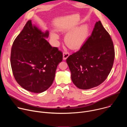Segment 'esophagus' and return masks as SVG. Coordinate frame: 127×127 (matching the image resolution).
<instances>
[{
    "mask_svg": "<svg viewBox=\"0 0 127 127\" xmlns=\"http://www.w3.org/2000/svg\"><path fill=\"white\" fill-rule=\"evenodd\" d=\"M69 56V54L67 52H65L63 53V60H66Z\"/></svg>",
    "mask_w": 127,
    "mask_h": 127,
    "instance_id": "obj_1",
    "label": "esophagus"
}]
</instances>
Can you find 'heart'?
<instances>
[{"mask_svg": "<svg viewBox=\"0 0 127 127\" xmlns=\"http://www.w3.org/2000/svg\"><path fill=\"white\" fill-rule=\"evenodd\" d=\"M88 27L86 25H84L70 32L66 35L65 42L71 48L77 49L85 43L88 38ZM51 36L54 40L59 39V36L55 33H52Z\"/></svg>", "mask_w": 127, "mask_h": 127, "instance_id": "1", "label": "heart"}]
</instances>
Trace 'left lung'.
Returning <instances> with one entry per match:
<instances>
[{"instance_id": "obj_1", "label": "left lung", "mask_w": 127, "mask_h": 127, "mask_svg": "<svg viewBox=\"0 0 127 127\" xmlns=\"http://www.w3.org/2000/svg\"><path fill=\"white\" fill-rule=\"evenodd\" d=\"M114 58L113 42L99 21L80 50L66 60L72 82L81 89L98 86L110 74Z\"/></svg>"}]
</instances>
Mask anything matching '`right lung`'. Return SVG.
I'll return each mask as SVG.
<instances>
[{
    "label": "right lung",
    "mask_w": 127,
    "mask_h": 127,
    "mask_svg": "<svg viewBox=\"0 0 127 127\" xmlns=\"http://www.w3.org/2000/svg\"><path fill=\"white\" fill-rule=\"evenodd\" d=\"M49 34L29 20L12 46L10 63L14 78L32 93H43L51 86L62 61V53L46 40Z\"/></svg>",
    "instance_id": "add662e5"
}]
</instances>
